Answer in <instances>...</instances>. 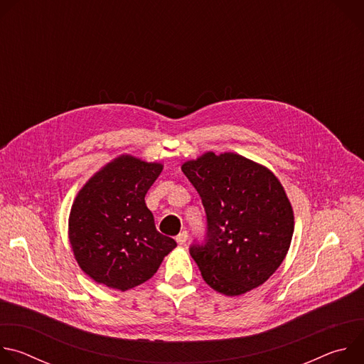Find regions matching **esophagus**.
<instances>
[{"instance_id": "obj_1", "label": "esophagus", "mask_w": 364, "mask_h": 364, "mask_svg": "<svg viewBox=\"0 0 364 364\" xmlns=\"http://www.w3.org/2000/svg\"><path fill=\"white\" fill-rule=\"evenodd\" d=\"M187 237H188V233L184 230V232H181V233L176 237V240H177V243H178V245H184V243H186V240H187Z\"/></svg>"}]
</instances>
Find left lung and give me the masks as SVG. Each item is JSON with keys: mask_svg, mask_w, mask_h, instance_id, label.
<instances>
[{"mask_svg": "<svg viewBox=\"0 0 364 364\" xmlns=\"http://www.w3.org/2000/svg\"><path fill=\"white\" fill-rule=\"evenodd\" d=\"M181 170L207 218L204 243L190 246L205 284L228 296L262 285L282 264L294 233V212L279 180L233 152H205Z\"/></svg>", "mask_w": 364, "mask_h": 364, "instance_id": "1", "label": "left lung"}]
</instances>
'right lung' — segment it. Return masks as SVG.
Listing matches in <instances>:
<instances>
[{
  "label": "right lung",
  "mask_w": 364,
  "mask_h": 364,
  "mask_svg": "<svg viewBox=\"0 0 364 364\" xmlns=\"http://www.w3.org/2000/svg\"><path fill=\"white\" fill-rule=\"evenodd\" d=\"M163 166L121 155L77 193L69 239L82 271L97 284L127 291L152 278L176 240L155 229L145 204Z\"/></svg>",
  "instance_id": "1"
}]
</instances>
